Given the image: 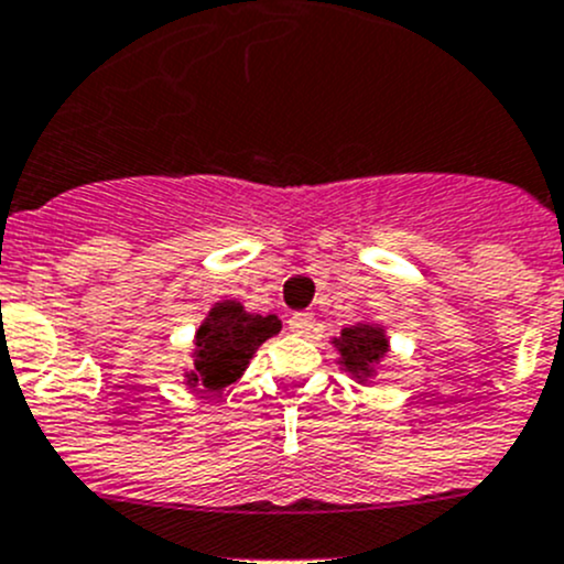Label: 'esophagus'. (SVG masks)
<instances>
[{"label": "esophagus", "instance_id": "34e87169", "mask_svg": "<svg viewBox=\"0 0 564 564\" xmlns=\"http://www.w3.org/2000/svg\"><path fill=\"white\" fill-rule=\"evenodd\" d=\"M288 326H290V332L299 334V337H306V334L315 328V317H312L310 312H295V315H290Z\"/></svg>", "mask_w": 564, "mask_h": 564}]
</instances>
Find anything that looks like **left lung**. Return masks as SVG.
<instances>
[{
    "mask_svg": "<svg viewBox=\"0 0 564 564\" xmlns=\"http://www.w3.org/2000/svg\"><path fill=\"white\" fill-rule=\"evenodd\" d=\"M332 348L337 350V365L345 376L354 378L356 383L367 387V383L376 381L378 370L387 361L392 343H389V334L381 323L370 321V317H361L354 326H345L337 337L328 339Z\"/></svg>",
    "mask_w": 564,
    "mask_h": 564,
    "instance_id": "8db88e82",
    "label": "left lung"
}]
</instances>
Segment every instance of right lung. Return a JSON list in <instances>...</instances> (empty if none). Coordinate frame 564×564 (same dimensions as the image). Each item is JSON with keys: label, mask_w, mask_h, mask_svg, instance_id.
<instances>
[{"label": "right lung", "mask_w": 564, "mask_h": 564, "mask_svg": "<svg viewBox=\"0 0 564 564\" xmlns=\"http://www.w3.org/2000/svg\"><path fill=\"white\" fill-rule=\"evenodd\" d=\"M280 332L276 315H254L236 299L216 301L194 332V365L183 372V383L194 392H221L247 372L260 345Z\"/></svg>", "instance_id": "1"}]
</instances>
